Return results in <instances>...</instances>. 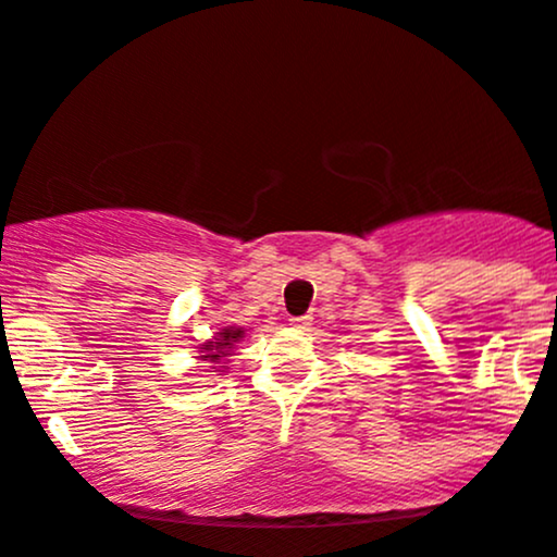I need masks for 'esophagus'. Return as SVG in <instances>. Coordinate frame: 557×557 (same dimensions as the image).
Instances as JSON below:
<instances>
[{"label":"esophagus","mask_w":557,"mask_h":557,"mask_svg":"<svg viewBox=\"0 0 557 557\" xmlns=\"http://www.w3.org/2000/svg\"><path fill=\"white\" fill-rule=\"evenodd\" d=\"M290 325L298 327V330H307L311 325V317L304 314V317H290Z\"/></svg>","instance_id":"1"}]
</instances>
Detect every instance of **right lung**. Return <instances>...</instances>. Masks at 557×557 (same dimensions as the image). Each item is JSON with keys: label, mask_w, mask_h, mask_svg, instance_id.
Listing matches in <instances>:
<instances>
[{"label": "right lung", "mask_w": 557, "mask_h": 557, "mask_svg": "<svg viewBox=\"0 0 557 557\" xmlns=\"http://www.w3.org/2000/svg\"><path fill=\"white\" fill-rule=\"evenodd\" d=\"M246 335V330L243 327H224L222 333H216L209 344H203V359H209V362H222L224 357L232 351V346L237 344V341Z\"/></svg>", "instance_id": "add662e5"}]
</instances>
